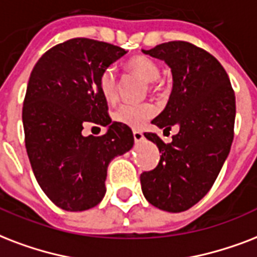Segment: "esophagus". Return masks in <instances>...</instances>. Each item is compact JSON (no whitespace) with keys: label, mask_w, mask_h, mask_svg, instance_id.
Segmentation results:
<instances>
[{"label":"esophagus","mask_w":257,"mask_h":257,"mask_svg":"<svg viewBox=\"0 0 257 257\" xmlns=\"http://www.w3.org/2000/svg\"><path fill=\"white\" fill-rule=\"evenodd\" d=\"M133 134H134V141H135V143L142 142L143 139H145V137H143V134H142V133H141V131L134 130V133H133Z\"/></svg>","instance_id":"obj_1"}]
</instances>
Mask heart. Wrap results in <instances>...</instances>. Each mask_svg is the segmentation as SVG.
Here are the masks:
<instances>
[{"label":"heart","instance_id":"obj_1","mask_svg":"<svg viewBox=\"0 0 257 257\" xmlns=\"http://www.w3.org/2000/svg\"><path fill=\"white\" fill-rule=\"evenodd\" d=\"M127 68L135 75H138L146 83H153V81L158 80L161 76V69L158 64L143 56L133 57L131 60H128ZM99 87H100L101 95L104 96L107 101L116 100L118 91H116V77H115L114 69L107 68L103 71L100 79H99ZM156 106L151 103L122 104L115 110L114 119L116 122L131 127V128H141L156 115Z\"/></svg>","mask_w":257,"mask_h":257}]
</instances>
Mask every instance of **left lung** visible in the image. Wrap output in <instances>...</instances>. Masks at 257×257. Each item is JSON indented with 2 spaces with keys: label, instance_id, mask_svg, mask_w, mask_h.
<instances>
[{
  "label": "left lung",
  "instance_id": "1",
  "mask_svg": "<svg viewBox=\"0 0 257 257\" xmlns=\"http://www.w3.org/2000/svg\"><path fill=\"white\" fill-rule=\"evenodd\" d=\"M142 52L165 61L173 75L168 104L151 123L164 133L178 127L168 145L145 133L161 158L154 170L141 174L142 193L158 209L178 213L209 192L229 156L236 97L217 59L193 44L170 41Z\"/></svg>",
  "mask_w": 257,
  "mask_h": 257
}]
</instances>
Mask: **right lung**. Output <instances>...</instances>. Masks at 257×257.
I'll list each match as a JSON object with an SVG mask.
<instances>
[{
	"instance_id": "add662e5",
	"label": "right lung",
	"mask_w": 257,
	"mask_h": 257,
	"mask_svg": "<svg viewBox=\"0 0 257 257\" xmlns=\"http://www.w3.org/2000/svg\"><path fill=\"white\" fill-rule=\"evenodd\" d=\"M127 53L91 39H71L51 48L32 69L23 107L25 147L40 188L59 208L81 212L106 194L107 169L134 145L128 126L112 122L99 79ZM85 121L107 127L84 137Z\"/></svg>"
}]
</instances>
